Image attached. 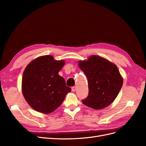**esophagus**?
<instances>
[{
  "label": "esophagus",
  "mask_w": 146,
  "mask_h": 146,
  "mask_svg": "<svg viewBox=\"0 0 146 146\" xmlns=\"http://www.w3.org/2000/svg\"><path fill=\"white\" fill-rule=\"evenodd\" d=\"M76 86H73L72 88V92H75L76 91Z\"/></svg>",
  "instance_id": "34e87169"
}]
</instances>
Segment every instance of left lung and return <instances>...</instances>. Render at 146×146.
<instances>
[{"label":"left lung","mask_w":146,"mask_h":146,"mask_svg":"<svg viewBox=\"0 0 146 146\" xmlns=\"http://www.w3.org/2000/svg\"><path fill=\"white\" fill-rule=\"evenodd\" d=\"M78 66L87 77L89 94L82 103L95 110L111 105L118 96L123 79L117 66L99 56L79 61Z\"/></svg>","instance_id":"8db88e82"}]
</instances>
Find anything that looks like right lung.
Masks as SVG:
<instances>
[{"instance_id":"1","label":"right lung","mask_w":146,"mask_h":146,"mask_svg":"<svg viewBox=\"0 0 146 146\" xmlns=\"http://www.w3.org/2000/svg\"><path fill=\"white\" fill-rule=\"evenodd\" d=\"M65 64L52 56H40L27 65L22 79V94L34 110L50 113L61 105L71 88L58 74Z\"/></svg>"}]
</instances>
